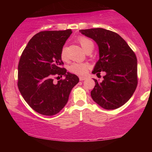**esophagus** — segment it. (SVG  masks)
<instances>
[{
  "label": "esophagus",
  "instance_id": "34e87169",
  "mask_svg": "<svg viewBox=\"0 0 152 152\" xmlns=\"http://www.w3.org/2000/svg\"><path fill=\"white\" fill-rule=\"evenodd\" d=\"M79 79H80V81H83V80H86L87 78L85 76H80Z\"/></svg>",
  "mask_w": 152,
  "mask_h": 152
}]
</instances>
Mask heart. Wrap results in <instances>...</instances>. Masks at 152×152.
Instances as JSON below:
<instances>
[{
  "label": "heart",
  "mask_w": 152,
  "mask_h": 152,
  "mask_svg": "<svg viewBox=\"0 0 152 152\" xmlns=\"http://www.w3.org/2000/svg\"><path fill=\"white\" fill-rule=\"evenodd\" d=\"M78 42L81 45L82 48L86 51L89 49L94 47L93 43L91 40L84 36H80L78 37ZM60 56L61 60H65L66 59V48L63 47L61 50ZM89 68V64L84 62H74L72 63L69 67V70L71 72L74 73L76 74H79V75H82L87 72Z\"/></svg>",
  "instance_id": "obj_1"
}]
</instances>
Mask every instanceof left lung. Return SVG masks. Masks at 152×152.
Returning a JSON list of instances; mask_svg holds the SVG:
<instances>
[{"label": "left lung", "mask_w": 152, "mask_h": 152, "mask_svg": "<svg viewBox=\"0 0 152 152\" xmlns=\"http://www.w3.org/2000/svg\"><path fill=\"white\" fill-rule=\"evenodd\" d=\"M82 34L97 43L99 60L92 74L97 76L105 72L103 80L94 79L91 91L93 101L107 110L116 109L125 104L137 85V62L133 51L117 33L102 28L80 30Z\"/></svg>", "instance_id": "1"}]
</instances>
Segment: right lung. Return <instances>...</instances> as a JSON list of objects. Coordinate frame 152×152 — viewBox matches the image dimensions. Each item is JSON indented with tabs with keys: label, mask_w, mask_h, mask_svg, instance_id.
<instances>
[{
	"label": "right lung",
	"mask_w": 152,
	"mask_h": 152,
	"mask_svg": "<svg viewBox=\"0 0 152 152\" xmlns=\"http://www.w3.org/2000/svg\"><path fill=\"white\" fill-rule=\"evenodd\" d=\"M71 29L45 31L30 39L18 66V88L27 104L39 114L51 116L65 107L73 87L78 83L75 74L61 68L60 56ZM61 79L56 83L53 78Z\"/></svg>",
	"instance_id": "1"
}]
</instances>
